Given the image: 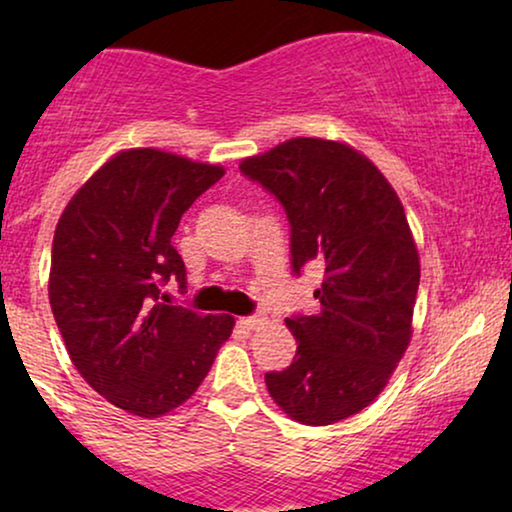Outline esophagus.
I'll use <instances>...</instances> for the list:
<instances>
[{"label":"esophagus","mask_w":512,"mask_h":512,"mask_svg":"<svg viewBox=\"0 0 512 512\" xmlns=\"http://www.w3.org/2000/svg\"><path fill=\"white\" fill-rule=\"evenodd\" d=\"M237 324H240L242 328H247V331H254V328L265 324V317H261V314H251V317H242Z\"/></svg>","instance_id":"34e87169"}]
</instances>
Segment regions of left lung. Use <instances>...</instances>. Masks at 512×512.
I'll list each match as a JSON object with an SVG mask.
<instances>
[{
	"label": "left lung",
	"mask_w": 512,
	"mask_h": 512,
	"mask_svg": "<svg viewBox=\"0 0 512 512\" xmlns=\"http://www.w3.org/2000/svg\"><path fill=\"white\" fill-rule=\"evenodd\" d=\"M240 172L275 195L291 226V270H324L317 314L286 326L298 349L265 373L286 415L326 426L373 403L410 342L419 256L394 188L352 146L296 137L242 160Z\"/></svg>",
	"instance_id": "8db88e82"
}]
</instances>
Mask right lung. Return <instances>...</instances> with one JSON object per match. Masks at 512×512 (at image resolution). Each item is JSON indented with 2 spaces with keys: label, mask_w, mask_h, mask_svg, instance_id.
Segmentation results:
<instances>
[{
  "label": "right lung",
  "mask_w": 512,
  "mask_h": 512,
  "mask_svg": "<svg viewBox=\"0 0 512 512\" xmlns=\"http://www.w3.org/2000/svg\"><path fill=\"white\" fill-rule=\"evenodd\" d=\"M223 167L158 149L118 153L69 200L53 237L48 298L69 359L116 408L158 417L195 394L235 319L165 305L186 289L172 247L181 216Z\"/></svg>",
  "instance_id": "right-lung-1"
}]
</instances>
